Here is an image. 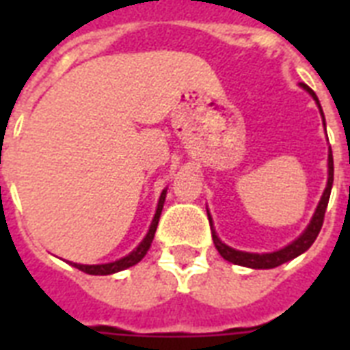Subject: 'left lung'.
I'll use <instances>...</instances> for the list:
<instances>
[{"label":"left lung","instance_id":"left-lung-1","mask_svg":"<svg viewBox=\"0 0 350 350\" xmlns=\"http://www.w3.org/2000/svg\"><path fill=\"white\" fill-rule=\"evenodd\" d=\"M299 87L305 90V92H309L312 96V100L316 101V105L320 109L321 114V121H323V126H325V116H323V111H321L320 100H318V96L314 94V90L309 89L305 83H299ZM332 181H334V161H332V150L329 147V158H327V185L325 191L321 194L320 203H318V207H316L314 214H312V218H310L309 225H307V229L304 232L299 234L298 238L291 241L288 245H285L283 249L274 250V252H245V250H238L232 249L229 245H225L221 239L218 238V234L214 230L213 227V218H211V214H208V221H211V229H213V241L216 245V249L221 254V258L234 265H241V267H249V269H274L278 265H283V263H287V261L294 260V258H298L299 254H304L305 250L309 249L310 245L314 243V239L318 238V234L321 230V225H323V218H325V211H327V203H329V198H331V189H332Z\"/></svg>","mask_w":350,"mask_h":350}]
</instances>
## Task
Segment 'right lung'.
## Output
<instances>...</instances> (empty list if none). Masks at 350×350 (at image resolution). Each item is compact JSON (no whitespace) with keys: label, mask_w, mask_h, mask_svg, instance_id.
I'll list each match as a JSON object with an SVG mask.
<instances>
[{"label":"right lung","mask_w":350,"mask_h":350,"mask_svg":"<svg viewBox=\"0 0 350 350\" xmlns=\"http://www.w3.org/2000/svg\"><path fill=\"white\" fill-rule=\"evenodd\" d=\"M165 196H167V189L161 192V196H159V202H158V207H156V214H154L152 218V224L148 227L147 234H145V238L142 239V243L137 245L136 249L129 252L126 256L120 258L116 261H111V263H100V265H83V263H72L70 261V265L79 269V271L87 272V274H92V276H107V274H114V272H120V271H125L129 267L136 265L139 261L145 258L147 254V250L150 249V243H152L154 239V234H156V229H158V221H159V216H161V211H163V203H165Z\"/></svg>","instance_id":"add662e5"}]
</instances>
